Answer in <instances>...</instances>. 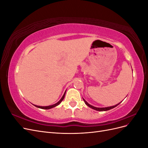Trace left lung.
Returning a JSON list of instances; mask_svg holds the SVG:
<instances>
[{
  "label": "left lung",
  "mask_w": 148,
  "mask_h": 148,
  "mask_svg": "<svg viewBox=\"0 0 148 148\" xmlns=\"http://www.w3.org/2000/svg\"><path fill=\"white\" fill-rule=\"evenodd\" d=\"M83 101H84L85 104H86L88 107H90V108H92V109H95V110H97V111H107V110H110V109H111L114 108V107H115L116 106H117L120 104V103H119V104H116L115 106H110V107H94V106L90 105L89 104H88V103L86 101H85L84 99H83Z\"/></svg>",
  "instance_id": "1"
}]
</instances>
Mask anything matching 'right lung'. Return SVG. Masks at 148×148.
Returning a JSON list of instances; mask_svg holds the SVG:
<instances>
[{"mask_svg": "<svg viewBox=\"0 0 148 148\" xmlns=\"http://www.w3.org/2000/svg\"><path fill=\"white\" fill-rule=\"evenodd\" d=\"M65 92H66V91L65 92V93H64V95H63V96L62 97L60 100L59 102H57L56 104H53V105H51V106H36V105H35V106L36 107H38V108H41V109H51V108H53V107H56V106L59 105V104H60V103L62 101H63V99H64V97H65Z\"/></svg>", "mask_w": 148, "mask_h": 148, "instance_id": "obj_1", "label": "right lung"}]
</instances>
